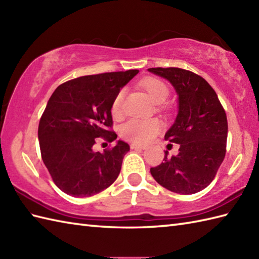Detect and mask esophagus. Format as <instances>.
Instances as JSON below:
<instances>
[{"instance_id":"1","label":"esophagus","mask_w":259,"mask_h":259,"mask_svg":"<svg viewBox=\"0 0 259 259\" xmlns=\"http://www.w3.org/2000/svg\"><path fill=\"white\" fill-rule=\"evenodd\" d=\"M131 149H135V150H145L146 149V146L144 145H138V144H131Z\"/></svg>"}]
</instances>
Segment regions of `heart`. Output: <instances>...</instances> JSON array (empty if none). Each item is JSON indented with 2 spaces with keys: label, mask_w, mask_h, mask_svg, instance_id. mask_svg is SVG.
Masks as SVG:
<instances>
[{
  "label": "heart",
  "mask_w": 259,
  "mask_h": 259,
  "mask_svg": "<svg viewBox=\"0 0 259 259\" xmlns=\"http://www.w3.org/2000/svg\"><path fill=\"white\" fill-rule=\"evenodd\" d=\"M151 100L161 104L168 98L169 90L162 81L156 78H146L140 82ZM124 99V90H120L115 95L112 104L111 113L114 118H119L122 114V104ZM162 128L160 120L153 119H130L122 124L120 129V135L125 140L136 142V144H145L150 141Z\"/></svg>",
  "instance_id": "obj_1"
}]
</instances>
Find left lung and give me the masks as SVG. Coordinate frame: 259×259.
Wrapping results in <instances>:
<instances>
[{
  "instance_id": "obj_1",
  "label": "left lung",
  "mask_w": 259,
  "mask_h": 259,
  "mask_svg": "<svg viewBox=\"0 0 259 259\" xmlns=\"http://www.w3.org/2000/svg\"><path fill=\"white\" fill-rule=\"evenodd\" d=\"M168 80L178 96V113L164 139L179 145L177 156L164 152L163 162L151 168L159 185L181 195H192L211 183L225 158L227 117L208 82L179 68H150Z\"/></svg>"
}]
</instances>
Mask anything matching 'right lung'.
<instances>
[{"label": "right lung", "mask_w": 259, "mask_h": 259, "mask_svg": "<svg viewBox=\"0 0 259 259\" xmlns=\"http://www.w3.org/2000/svg\"><path fill=\"white\" fill-rule=\"evenodd\" d=\"M138 70L80 76L59 85L43 112L37 137L42 160L60 189L72 197H90L111 186L130 150L118 140L112 149L93 150L96 138L109 142L117 135L111 104Z\"/></svg>", "instance_id": "right-lung-1"}]
</instances>
